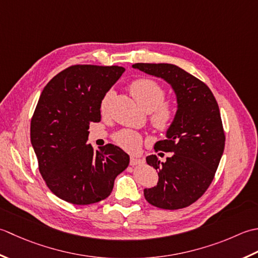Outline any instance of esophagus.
Instances as JSON below:
<instances>
[{
  "mask_svg": "<svg viewBox=\"0 0 258 258\" xmlns=\"http://www.w3.org/2000/svg\"><path fill=\"white\" fill-rule=\"evenodd\" d=\"M140 162H141V160L138 159V158H136V157H131V158H130V165H131V166L139 165Z\"/></svg>",
  "mask_w": 258,
  "mask_h": 258,
  "instance_id": "1",
  "label": "esophagus"
}]
</instances>
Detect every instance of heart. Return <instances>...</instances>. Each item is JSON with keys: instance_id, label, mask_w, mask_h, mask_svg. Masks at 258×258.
I'll return each mask as SVG.
<instances>
[{"instance_id": "heart-1", "label": "heart", "mask_w": 258, "mask_h": 258, "mask_svg": "<svg viewBox=\"0 0 258 258\" xmlns=\"http://www.w3.org/2000/svg\"><path fill=\"white\" fill-rule=\"evenodd\" d=\"M130 93L136 102L146 112H150V123L159 133H166L171 127L175 120L176 109L171 102L164 101L166 91L160 85L150 79H139L130 86ZM112 98V92L109 91L100 104V110L102 113L108 111L110 100ZM115 141L119 146L128 151H137L143 143V139L136 131L123 129L115 135Z\"/></svg>"}]
</instances>
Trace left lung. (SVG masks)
<instances>
[{
	"label": "left lung",
	"mask_w": 258,
	"mask_h": 258,
	"mask_svg": "<svg viewBox=\"0 0 258 258\" xmlns=\"http://www.w3.org/2000/svg\"><path fill=\"white\" fill-rule=\"evenodd\" d=\"M133 68L169 83L177 99L166 139L155 145L156 151L172 155L165 162L156 155L146 158L158 171L159 180L145 189V198L158 208H185L207 190L223 156L225 134L217 101L203 81L175 64L136 63Z\"/></svg>",
	"instance_id": "8db88e82"
}]
</instances>
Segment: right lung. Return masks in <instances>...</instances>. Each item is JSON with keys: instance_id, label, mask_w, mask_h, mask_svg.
Segmentation results:
<instances>
[{"instance_id": "1", "label": "right lung", "mask_w": 258, "mask_h": 258, "mask_svg": "<svg viewBox=\"0 0 258 258\" xmlns=\"http://www.w3.org/2000/svg\"><path fill=\"white\" fill-rule=\"evenodd\" d=\"M124 72L118 66H72L51 79L31 120V144L39 170L55 196L75 205L106 199L129 156L111 144H87L90 122L101 119L100 104Z\"/></svg>"}]
</instances>
